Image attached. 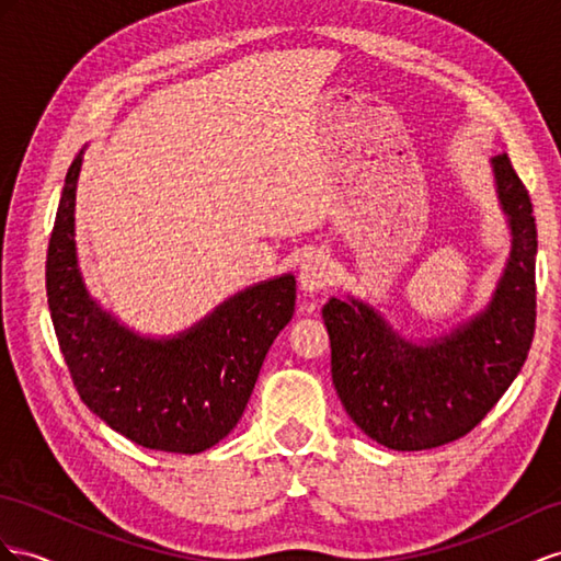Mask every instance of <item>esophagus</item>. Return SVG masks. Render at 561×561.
Returning <instances> with one entry per match:
<instances>
[{"mask_svg":"<svg viewBox=\"0 0 561 561\" xmlns=\"http://www.w3.org/2000/svg\"><path fill=\"white\" fill-rule=\"evenodd\" d=\"M298 284L306 294L324 291L327 284H332V265L322 251H310L298 270Z\"/></svg>","mask_w":561,"mask_h":561,"instance_id":"esophagus-1","label":"esophagus"}]
</instances>
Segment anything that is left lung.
Here are the masks:
<instances>
[{"label": "left lung", "mask_w": 561, "mask_h": 561, "mask_svg": "<svg viewBox=\"0 0 561 561\" xmlns=\"http://www.w3.org/2000/svg\"><path fill=\"white\" fill-rule=\"evenodd\" d=\"M512 234L488 306L448 334L414 341L365 300L329 298L332 379L348 417L391 450H428L462 438L519 375L536 329L534 206L507 153L491 161Z\"/></svg>", "instance_id": "left-lung-1"}]
</instances>
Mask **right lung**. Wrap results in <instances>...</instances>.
I'll use <instances>...</instances> for the list:
<instances>
[{
  "label": "right lung",
  "instance_id": "1",
  "mask_svg": "<svg viewBox=\"0 0 561 561\" xmlns=\"http://www.w3.org/2000/svg\"><path fill=\"white\" fill-rule=\"evenodd\" d=\"M70 163L47 251V298L76 389L99 420L151 450L196 455L237 426L265 355L294 318L296 277L257 282L175 336L125 327L84 286L76 249Z\"/></svg>",
  "mask_w": 561,
  "mask_h": 561
}]
</instances>
